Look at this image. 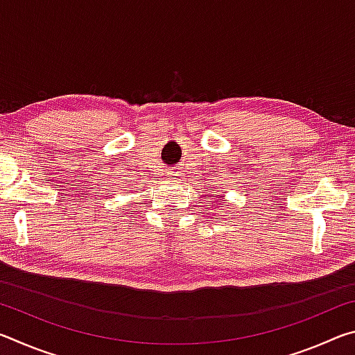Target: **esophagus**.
Wrapping results in <instances>:
<instances>
[{
	"mask_svg": "<svg viewBox=\"0 0 355 355\" xmlns=\"http://www.w3.org/2000/svg\"><path fill=\"white\" fill-rule=\"evenodd\" d=\"M167 175H169V178H171V180H175V178H178L180 172H177L175 169H171L169 172H167Z\"/></svg>",
	"mask_w": 355,
	"mask_h": 355,
	"instance_id": "1",
	"label": "esophagus"
}]
</instances>
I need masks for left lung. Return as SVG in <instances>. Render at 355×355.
<instances>
[{"label": "left lung", "instance_id": "left-lung-1", "mask_svg": "<svg viewBox=\"0 0 355 355\" xmlns=\"http://www.w3.org/2000/svg\"><path fill=\"white\" fill-rule=\"evenodd\" d=\"M213 197H214V199H216V202H214V205H216V207H218V205H219V203H218V202H220V200H222V197H224V196H219V197H216V196H213Z\"/></svg>", "mask_w": 355, "mask_h": 355}]
</instances>
